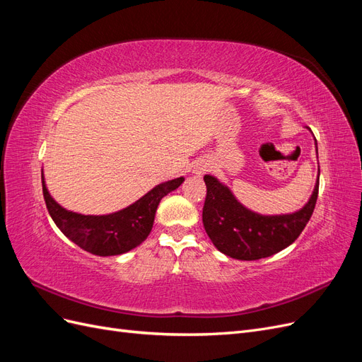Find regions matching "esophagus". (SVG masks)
I'll use <instances>...</instances> for the list:
<instances>
[{"label": "esophagus", "instance_id": "obj_1", "mask_svg": "<svg viewBox=\"0 0 362 362\" xmlns=\"http://www.w3.org/2000/svg\"><path fill=\"white\" fill-rule=\"evenodd\" d=\"M210 168H211L210 163L205 160H199V161H196V164L193 166V173L196 175V177H202L204 173L210 170Z\"/></svg>", "mask_w": 362, "mask_h": 362}]
</instances>
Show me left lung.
Listing matches in <instances>:
<instances>
[{"mask_svg": "<svg viewBox=\"0 0 362 362\" xmlns=\"http://www.w3.org/2000/svg\"><path fill=\"white\" fill-rule=\"evenodd\" d=\"M319 175L311 198L300 210L269 216L249 210L228 185L213 175H205L206 198L202 210L205 233L222 254L235 259L254 261L276 254L300 235L311 218L319 194Z\"/></svg>", "mask_w": 362, "mask_h": 362, "instance_id": "8db88e82", "label": "left lung"}]
</instances>
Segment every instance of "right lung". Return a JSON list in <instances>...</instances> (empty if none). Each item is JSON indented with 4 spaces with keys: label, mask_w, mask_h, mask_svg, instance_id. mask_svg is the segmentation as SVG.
Returning <instances> with one entry per match:
<instances>
[{
    "label": "right lung",
    "mask_w": 362,
    "mask_h": 362,
    "mask_svg": "<svg viewBox=\"0 0 362 362\" xmlns=\"http://www.w3.org/2000/svg\"><path fill=\"white\" fill-rule=\"evenodd\" d=\"M184 177L156 185L139 201L110 214H80L63 208L48 192L42 169L43 198L54 223L71 242L98 257L120 255L137 247L149 235L157 206L164 196L177 190Z\"/></svg>",
    "instance_id": "right-lung-1"
}]
</instances>
